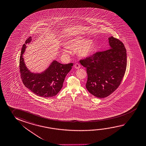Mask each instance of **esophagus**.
<instances>
[{"label": "esophagus", "instance_id": "34e87169", "mask_svg": "<svg viewBox=\"0 0 146 146\" xmlns=\"http://www.w3.org/2000/svg\"><path fill=\"white\" fill-rule=\"evenodd\" d=\"M74 67L75 69H78L80 68V65H79V64L76 63L75 65H74Z\"/></svg>", "mask_w": 146, "mask_h": 146}]
</instances>
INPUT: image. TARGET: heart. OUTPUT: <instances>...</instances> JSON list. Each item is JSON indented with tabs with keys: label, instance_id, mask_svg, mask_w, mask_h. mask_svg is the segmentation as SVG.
I'll use <instances>...</instances> for the list:
<instances>
[{
	"label": "heart",
	"instance_id": "obj_1",
	"mask_svg": "<svg viewBox=\"0 0 146 146\" xmlns=\"http://www.w3.org/2000/svg\"><path fill=\"white\" fill-rule=\"evenodd\" d=\"M82 36L72 38L67 41L65 45L70 49H77L78 54L82 58H86L92 55L93 52L94 44L91 40H88ZM85 42H84V41ZM64 53H69L67 48L62 50Z\"/></svg>",
	"mask_w": 146,
	"mask_h": 146
}]
</instances>
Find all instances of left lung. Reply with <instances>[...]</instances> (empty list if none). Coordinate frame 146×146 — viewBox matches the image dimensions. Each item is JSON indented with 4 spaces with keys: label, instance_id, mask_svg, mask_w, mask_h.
<instances>
[{
    "label": "left lung",
    "instance_id": "8db88e82",
    "mask_svg": "<svg viewBox=\"0 0 146 146\" xmlns=\"http://www.w3.org/2000/svg\"><path fill=\"white\" fill-rule=\"evenodd\" d=\"M108 40V50L80 60L86 68V88L99 98L108 97L119 87L126 69V50L123 43L113 36Z\"/></svg>",
    "mask_w": 146,
    "mask_h": 146
}]
</instances>
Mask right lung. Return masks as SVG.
Segmentation results:
<instances>
[{
	"mask_svg": "<svg viewBox=\"0 0 146 146\" xmlns=\"http://www.w3.org/2000/svg\"><path fill=\"white\" fill-rule=\"evenodd\" d=\"M29 37L22 48L19 67L22 80L24 86L37 96L44 98L52 97L58 94L62 89L65 77L72 69L73 64H62L54 60L49 67L41 73L30 71L23 58L27 45L31 42Z\"/></svg>",
	"mask_w": 146,
	"mask_h": 146,
	"instance_id": "1",
	"label": "right lung"
}]
</instances>
